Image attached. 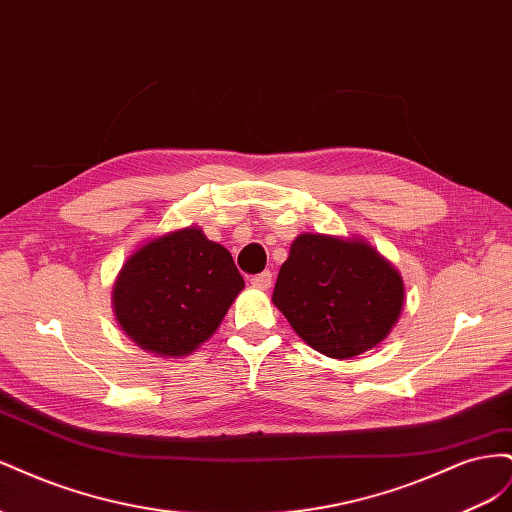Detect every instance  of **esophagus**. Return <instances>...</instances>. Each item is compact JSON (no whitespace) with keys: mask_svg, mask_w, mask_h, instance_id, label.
<instances>
[{"mask_svg":"<svg viewBox=\"0 0 512 512\" xmlns=\"http://www.w3.org/2000/svg\"><path fill=\"white\" fill-rule=\"evenodd\" d=\"M271 284H273L271 271H262V273H258V275L252 277V286L258 288V290H269Z\"/></svg>","mask_w":512,"mask_h":512,"instance_id":"1","label":"esophagus"}]
</instances>
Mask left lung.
I'll return each instance as SVG.
<instances>
[{"label": "left lung", "instance_id": "obj_1", "mask_svg": "<svg viewBox=\"0 0 512 512\" xmlns=\"http://www.w3.org/2000/svg\"><path fill=\"white\" fill-rule=\"evenodd\" d=\"M401 273L359 237L303 232L277 275L273 303L307 346L352 359L378 346L397 324Z\"/></svg>", "mask_w": 512, "mask_h": 512}]
</instances>
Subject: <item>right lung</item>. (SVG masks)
<instances>
[{
    "label": "right lung",
    "instance_id": "obj_1",
    "mask_svg": "<svg viewBox=\"0 0 512 512\" xmlns=\"http://www.w3.org/2000/svg\"><path fill=\"white\" fill-rule=\"evenodd\" d=\"M243 286L226 247L185 226L128 256L113 284V312L138 348L181 359L218 331Z\"/></svg>",
    "mask_w": 512,
    "mask_h": 512
}]
</instances>
